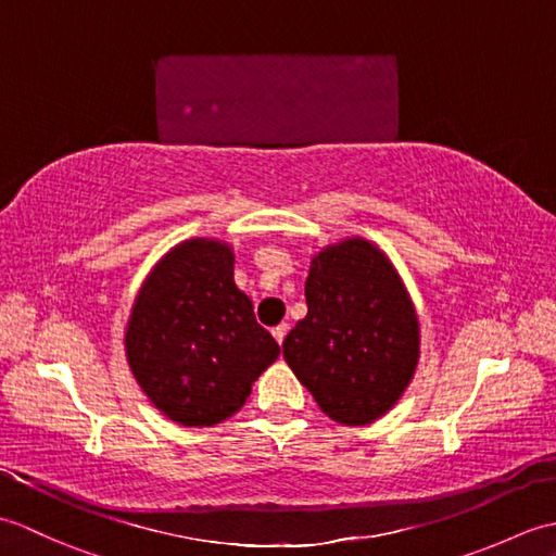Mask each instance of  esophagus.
<instances>
[{"label": "esophagus", "instance_id": "1", "mask_svg": "<svg viewBox=\"0 0 556 556\" xmlns=\"http://www.w3.org/2000/svg\"><path fill=\"white\" fill-rule=\"evenodd\" d=\"M287 332H289V325H277L275 329H271V337L277 339V344H279V346L285 344V337H287Z\"/></svg>", "mask_w": 556, "mask_h": 556}]
</instances>
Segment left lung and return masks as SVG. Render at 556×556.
Wrapping results in <instances>:
<instances>
[{
	"mask_svg": "<svg viewBox=\"0 0 556 556\" xmlns=\"http://www.w3.org/2000/svg\"><path fill=\"white\" fill-rule=\"evenodd\" d=\"M308 315L287 334L285 361L317 406L368 425L404 394L420 356V325L396 267L375 243L323 248L305 281Z\"/></svg>",
	"mask_w": 556,
	"mask_h": 556,
	"instance_id": "8db88e82",
	"label": "left lung"
}]
</instances>
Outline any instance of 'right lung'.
<instances>
[{"label": "right lung", "mask_w": 556, "mask_h": 556, "mask_svg": "<svg viewBox=\"0 0 556 556\" xmlns=\"http://www.w3.org/2000/svg\"><path fill=\"white\" fill-rule=\"evenodd\" d=\"M124 341L140 389L186 428L233 416L279 356L251 299L236 287L231 245L215 239L174 245L152 267Z\"/></svg>", "instance_id": "add662e5"}]
</instances>
